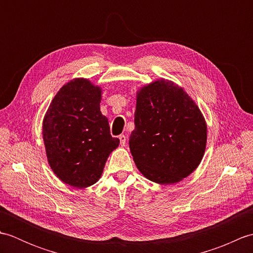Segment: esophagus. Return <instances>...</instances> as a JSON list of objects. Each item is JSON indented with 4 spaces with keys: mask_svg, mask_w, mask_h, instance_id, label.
I'll list each match as a JSON object with an SVG mask.
<instances>
[{
    "mask_svg": "<svg viewBox=\"0 0 253 253\" xmlns=\"http://www.w3.org/2000/svg\"><path fill=\"white\" fill-rule=\"evenodd\" d=\"M120 141H121V146H125L126 144V136L125 135H121L120 136Z\"/></svg>",
    "mask_w": 253,
    "mask_h": 253,
    "instance_id": "obj_1",
    "label": "esophagus"
}]
</instances>
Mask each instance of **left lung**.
Returning <instances> with one entry per match:
<instances>
[{"instance_id":"1","label":"left lung","mask_w":253,"mask_h":253,"mask_svg":"<svg viewBox=\"0 0 253 253\" xmlns=\"http://www.w3.org/2000/svg\"><path fill=\"white\" fill-rule=\"evenodd\" d=\"M206 144V121L184 89L161 79L138 91L129 148L144 177L162 185L180 181L200 164Z\"/></svg>"}]
</instances>
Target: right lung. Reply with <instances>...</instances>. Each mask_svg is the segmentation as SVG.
I'll list each match as a JSON object with an SVG mask.
<instances>
[{
  "label": "right lung",
  "mask_w": 253,
  "mask_h": 253,
  "mask_svg": "<svg viewBox=\"0 0 253 253\" xmlns=\"http://www.w3.org/2000/svg\"><path fill=\"white\" fill-rule=\"evenodd\" d=\"M101 92L87 79H74L56 93L43 120L42 135L51 169L76 188L98 181L110 153L120 144L100 111Z\"/></svg>",
  "instance_id": "1"
}]
</instances>
